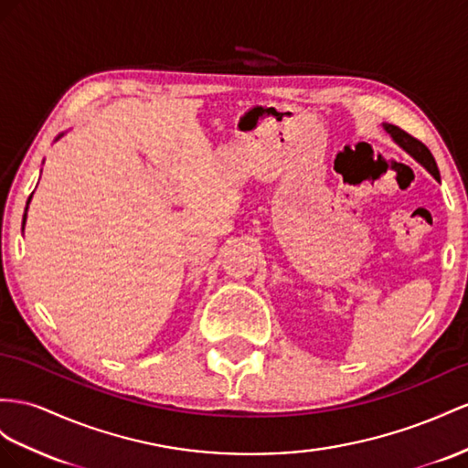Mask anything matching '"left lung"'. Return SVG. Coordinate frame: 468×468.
Listing matches in <instances>:
<instances>
[{"label": "left lung", "mask_w": 468, "mask_h": 468, "mask_svg": "<svg viewBox=\"0 0 468 468\" xmlns=\"http://www.w3.org/2000/svg\"><path fill=\"white\" fill-rule=\"evenodd\" d=\"M383 130L388 132V134L391 136V140H393L395 144H398L399 148H403L407 154L411 155V158H413L415 162L421 164V165L425 167V170L437 179V182H441L439 167H437V164H435L433 154L429 152V148L425 146V144H421L419 140H415L413 136L407 134V132H403L401 128L393 126V124H383Z\"/></svg>", "instance_id": "obj_1"}]
</instances>
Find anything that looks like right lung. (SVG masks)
<instances>
[{"label":"right lung","mask_w":468,"mask_h":468,"mask_svg":"<svg viewBox=\"0 0 468 468\" xmlns=\"http://www.w3.org/2000/svg\"><path fill=\"white\" fill-rule=\"evenodd\" d=\"M65 136V132H61V134H58L55 140H58V138H63ZM31 197H33V194L29 196V199H27V206H26V213H23V229H26V219H27V209H29V203H31Z\"/></svg>","instance_id":"right-lung-1"}]
</instances>
